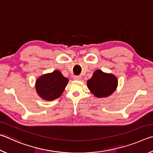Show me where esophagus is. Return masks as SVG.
<instances>
[{
    "label": "esophagus",
    "instance_id": "obj_1",
    "mask_svg": "<svg viewBox=\"0 0 153 153\" xmlns=\"http://www.w3.org/2000/svg\"><path fill=\"white\" fill-rule=\"evenodd\" d=\"M82 79V76H74V79L75 80H77V81H78V80H80Z\"/></svg>",
    "mask_w": 153,
    "mask_h": 153
}]
</instances>
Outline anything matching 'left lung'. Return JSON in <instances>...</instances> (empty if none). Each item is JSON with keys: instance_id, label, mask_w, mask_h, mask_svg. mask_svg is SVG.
<instances>
[{"instance_id": "left-lung-1", "label": "left lung", "mask_w": 153, "mask_h": 153, "mask_svg": "<svg viewBox=\"0 0 153 153\" xmlns=\"http://www.w3.org/2000/svg\"><path fill=\"white\" fill-rule=\"evenodd\" d=\"M118 79L115 75L97 69L91 78L87 81V86L90 92L97 98L109 97L117 89Z\"/></svg>"}]
</instances>
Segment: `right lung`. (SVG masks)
<instances>
[{"instance_id":"obj_1","label":"right lung","mask_w":153,"mask_h":153,"mask_svg":"<svg viewBox=\"0 0 153 153\" xmlns=\"http://www.w3.org/2000/svg\"><path fill=\"white\" fill-rule=\"evenodd\" d=\"M68 82L69 79L60 71L55 70L52 73L44 74L36 79V91L42 99L51 101L61 97Z\"/></svg>"}]
</instances>
